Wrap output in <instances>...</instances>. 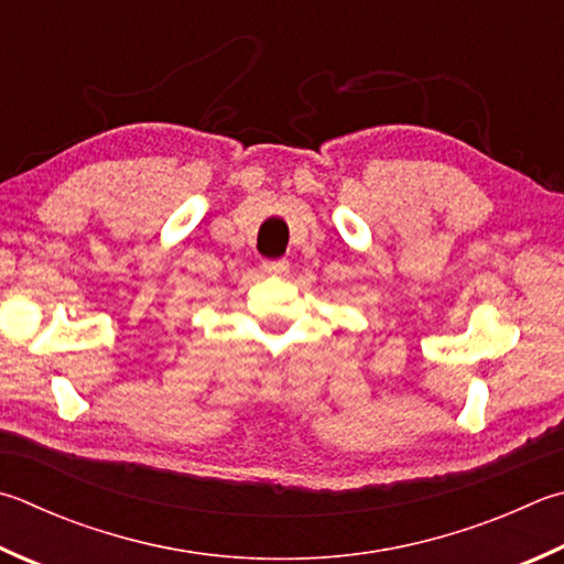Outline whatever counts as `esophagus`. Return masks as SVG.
<instances>
[{"label":"esophagus","instance_id":"1","mask_svg":"<svg viewBox=\"0 0 564 564\" xmlns=\"http://www.w3.org/2000/svg\"><path fill=\"white\" fill-rule=\"evenodd\" d=\"M263 271L271 273V275H281L289 271V261L279 259V261H263Z\"/></svg>","mask_w":564,"mask_h":564}]
</instances>
